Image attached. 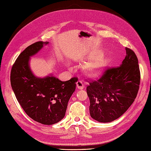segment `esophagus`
Returning a JSON list of instances; mask_svg holds the SVG:
<instances>
[{
	"instance_id": "1",
	"label": "esophagus",
	"mask_w": 151,
	"mask_h": 151,
	"mask_svg": "<svg viewBox=\"0 0 151 151\" xmlns=\"http://www.w3.org/2000/svg\"><path fill=\"white\" fill-rule=\"evenodd\" d=\"M76 86H77V88H78L79 89H82L84 88V82L82 81H78L77 82H76Z\"/></svg>"
}]
</instances>
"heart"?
<instances>
[{
  "instance_id": "heart-1",
  "label": "heart",
  "mask_w": 151,
  "mask_h": 151,
  "mask_svg": "<svg viewBox=\"0 0 151 151\" xmlns=\"http://www.w3.org/2000/svg\"><path fill=\"white\" fill-rule=\"evenodd\" d=\"M108 62L106 59H99L89 63L86 67V70L91 75H97L101 73L107 67Z\"/></svg>"
}]
</instances>
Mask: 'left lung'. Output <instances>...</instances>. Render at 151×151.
<instances>
[{"label":"left lung","instance_id":"8db88e82","mask_svg":"<svg viewBox=\"0 0 151 151\" xmlns=\"http://www.w3.org/2000/svg\"><path fill=\"white\" fill-rule=\"evenodd\" d=\"M126 56L120 66L107 69L101 77L89 82L87 93L91 117L101 123H109L121 117L137 96L140 84L138 60L126 47Z\"/></svg>","mask_w":151,"mask_h":151}]
</instances>
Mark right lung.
<instances>
[{"instance_id":"1","label":"right lung","mask_w":151,"mask_h":151,"mask_svg":"<svg viewBox=\"0 0 151 151\" xmlns=\"http://www.w3.org/2000/svg\"><path fill=\"white\" fill-rule=\"evenodd\" d=\"M48 43L37 41L19 54L12 66L10 82L17 100L25 113L38 123L50 125L65 116L78 78L73 77L62 82L52 75L45 78L34 75L30 67V58Z\"/></svg>"}]
</instances>
